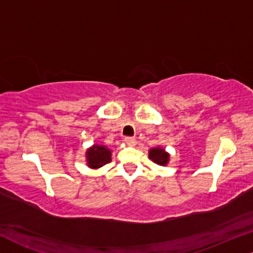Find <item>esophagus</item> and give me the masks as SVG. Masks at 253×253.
Returning a JSON list of instances; mask_svg holds the SVG:
<instances>
[{
	"mask_svg": "<svg viewBox=\"0 0 253 253\" xmlns=\"http://www.w3.org/2000/svg\"><path fill=\"white\" fill-rule=\"evenodd\" d=\"M124 141L126 142L128 146H130V147H134V146H135V143H136V140L134 139V137H130V136L125 137Z\"/></svg>",
	"mask_w": 253,
	"mask_h": 253,
	"instance_id": "34e87169",
	"label": "esophagus"
}]
</instances>
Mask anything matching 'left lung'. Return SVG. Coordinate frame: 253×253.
Masks as SVG:
<instances>
[{
	"label": "left lung",
	"instance_id": "1",
	"mask_svg": "<svg viewBox=\"0 0 253 253\" xmlns=\"http://www.w3.org/2000/svg\"><path fill=\"white\" fill-rule=\"evenodd\" d=\"M149 159L153 162L159 166H167L169 164V159H170V154L168 152H166V149L161 148V147H154V148H150L148 152Z\"/></svg>",
	"mask_w": 253,
	"mask_h": 253
}]
</instances>
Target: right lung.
Here are the masks:
<instances>
[{
  "label": "right lung",
  "instance_id": "obj_1",
  "mask_svg": "<svg viewBox=\"0 0 253 253\" xmlns=\"http://www.w3.org/2000/svg\"><path fill=\"white\" fill-rule=\"evenodd\" d=\"M86 164L91 169H99L110 164L112 160V150L105 145H95L87 148L85 153Z\"/></svg>",
  "mask_w": 253,
  "mask_h": 253
}]
</instances>
